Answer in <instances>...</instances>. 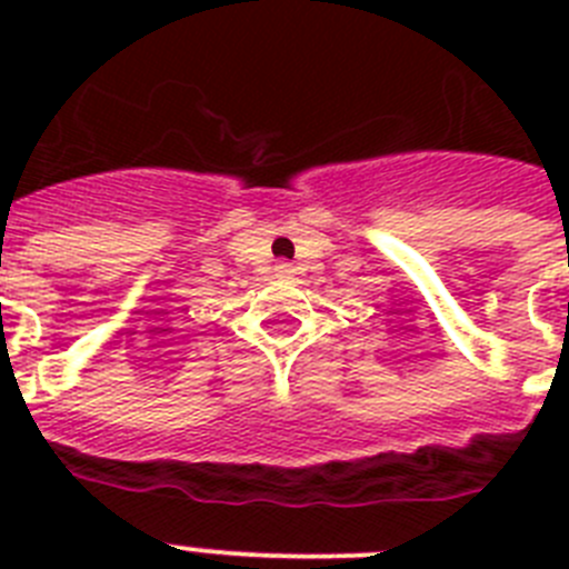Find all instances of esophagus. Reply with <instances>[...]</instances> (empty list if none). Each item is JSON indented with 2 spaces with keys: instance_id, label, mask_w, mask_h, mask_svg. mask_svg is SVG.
<instances>
[{
  "instance_id": "obj_1",
  "label": "esophagus",
  "mask_w": 569,
  "mask_h": 569,
  "mask_svg": "<svg viewBox=\"0 0 569 569\" xmlns=\"http://www.w3.org/2000/svg\"><path fill=\"white\" fill-rule=\"evenodd\" d=\"M276 276H279V279H290V276L296 273V268L293 264H290V261H279V264H276Z\"/></svg>"
}]
</instances>
